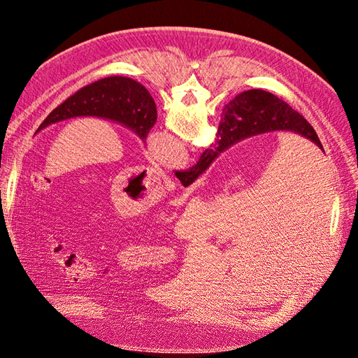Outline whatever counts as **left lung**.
<instances>
[{"instance_id":"obj_1","label":"left lung","mask_w":358,"mask_h":358,"mask_svg":"<svg viewBox=\"0 0 358 358\" xmlns=\"http://www.w3.org/2000/svg\"><path fill=\"white\" fill-rule=\"evenodd\" d=\"M78 116L109 119L133 129L140 138L146 140L150 128L157 122V106L143 85L122 76H110L83 86L59 104L40 124L36 133L52 124Z\"/></svg>"}]
</instances>
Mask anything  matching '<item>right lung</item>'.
<instances>
[{
    "instance_id": "add662e5",
    "label": "right lung",
    "mask_w": 358,
    "mask_h": 358,
    "mask_svg": "<svg viewBox=\"0 0 358 358\" xmlns=\"http://www.w3.org/2000/svg\"><path fill=\"white\" fill-rule=\"evenodd\" d=\"M279 129L297 133L322 149L315 129L284 100L263 90L245 91L224 106L215 142L201 154L197 164L175 175L183 187H188L231 145L246 137Z\"/></svg>"
}]
</instances>
